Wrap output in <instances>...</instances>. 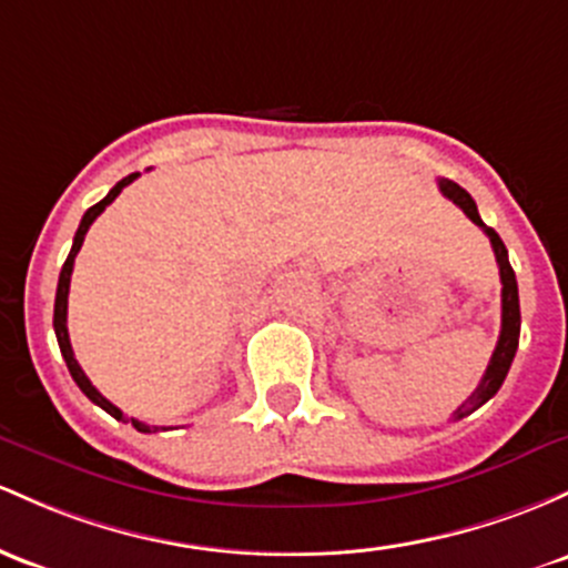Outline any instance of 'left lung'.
I'll return each mask as SVG.
<instances>
[{
  "label": "left lung",
  "instance_id": "8db88e82",
  "mask_svg": "<svg viewBox=\"0 0 568 568\" xmlns=\"http://www.w3.org/2000/svg\"><path fill=\"white\" fill-rule=\"evenodd\" d=\"M439 191L445 193L453 204H458L471 223H477V226L488 234L490 245H494L496 261H498V274H501V334H498L496 351H494V355H490V364H488V369H485L483 379H479L477 390L466 398L464 404H460L456 413L450 415L453 420H460V417L471 415L477 407H483L488 398L496 396V390L501 388L504 377H507L509 366H513L517 339H520V298H517V280H515L513 266H509L507 247H504L501 236L483 223V217H479V213H477L475 199L460 189L458 183H453V180H439Z\"/></svg>",
  "mask_w": 568,
  "mask_h": 568
}]
</instances>
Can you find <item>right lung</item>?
I'll list each match as a JSON object with an SVG mask.
<instances>
[{
  "label": "right lung",
  "mask_w": 568,
  "mask_h": 568,
  "mask_svg": "<svg viewBox=\"0 0 568 568\" xmlns=\"http://www.w3.org/2000/svg\"><path fill=\"white\" fill-rule=\"evenodd\" d=\"M136 178H140V172H134V174H129V178H123L121 183H115V185H112L110 193H108V196L102 199V202H97V204H93V207L85 210L83 221H80V226H78V234H74L72 251H70V255H67L64 266H61V274H59V288H55V307H53V328H55V339H59L61 355H64V361H67V369H70V375H72L74 383H78V388L83 390V394L89 396L91 402L97 404V407H102L104 413H110L112 417H115V420H123V413H121V409L115 407V404L108 402V398H104L102 394H99L97 388H93V385H91V379L85 377V372H83V369H80L78 358H74V353H72V345H70V332H67V296H70V277H72L74 255H78V253H80V247H83L85 232H89V226H91V223L97 221V217L104 213V207H108V204L115 202V196H118V193H121L123 189H126L129 183H134ZM132 426L136 428V432H142V434L159 432V426H148V423H140V420H134V417H132Z\"/></svg>",
  "instance_id": "right-lung-1"
}]
</instances>
